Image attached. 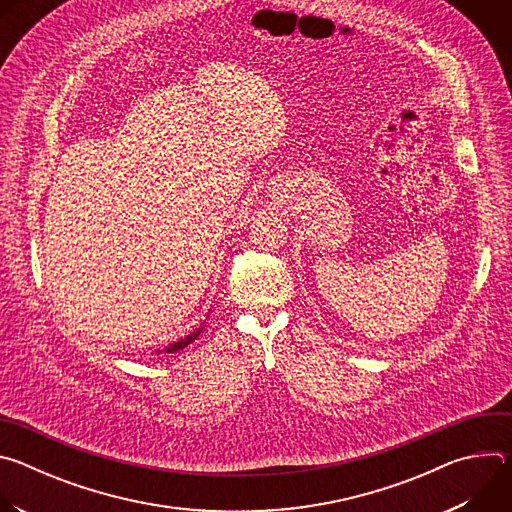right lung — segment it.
Returning <instances> with one entry per match:
<instances>
[{
    "mask_svg": "<svg viewBox=\"0 0 512 512\" xmlns=\"http://www.w3.org/2000/svg\"><path fill=\"white\" fill-rule=\"evenodd\" d=\"M198 334H200V330H198L196 334H190L186 340H180V342H176V344L168 346V348H166V352H178V350H182V348H184V346H188L192 340H196V336H198Z\"/></svg>",
    "mask_w": 512,
    "mask_h": 512,
    "instance_id": "obj_1",
    "label": "right lung"
}]
</instances>
